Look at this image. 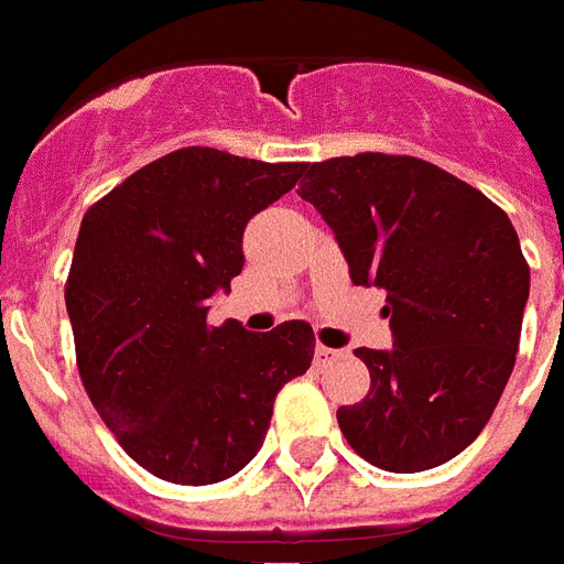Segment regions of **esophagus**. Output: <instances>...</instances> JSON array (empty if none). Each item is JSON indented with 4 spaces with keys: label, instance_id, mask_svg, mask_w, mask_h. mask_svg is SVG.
I'll return each mask as SVG.
<instances>
[{
    "label": "esophagus",
    "instance_id": "34e87169",
    "mask_svg": "<svg viewBox=\"0 0 564 564\" xmlns=\"http://www.w3.org/2000/svg\"><path fill=\"white\" fill-rule=\"evenodd\" d=\"M337 349H330V346H322V343H318V346H315V365H327V361H334V358H337Z\"/></svg>",
    "mask_w": 564,
    "mask_h": 564
}]
</instances>
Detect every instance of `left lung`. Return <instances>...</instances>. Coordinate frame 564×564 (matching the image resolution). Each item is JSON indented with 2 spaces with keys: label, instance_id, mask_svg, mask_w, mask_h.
<instances>
[{
  "label": "left lung",
  "instance_id": "left-lung-1",
  "mask_svg": "<svg viewBox=\"0 0 564 564\" xmlns=\"http://www.w3.org/2000/svg\"><path fill=\"white\" fill-rule=\"evenodd\" d=\"M334 230L355 285L386 291L394 349L370 370L343 437L370 465L419 474L477 441L513 373L529 263L505 209L410 154L306 163L301 191Z\"/></svg>",
  "mask_w": 564,
  "mask_h": 564
}]
</instances>
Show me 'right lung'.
<instances>
[{
    "label": "right lung",
    "instance_id": "add662e5",
    "mask_svg": "<svg viewBox=\"0 0 564 564\" xmlns=\"http://www.w3.org/2000/svg\"><path fill=\"white\" fill-rule=\"evenodd\" d=\"M303 170L178 148L84 215L66 279L78 373L127 455L161 480L209 486L242 470L279 389L313 365L306 322L249 334L206 318L242 273L246 225Z\"/></svg>",
    "mask_w": 564,
    "mask_h": 564
}]
</instances>
